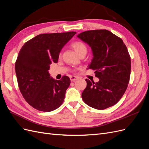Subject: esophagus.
<instances>
[{"label": "esophagus", "mask_w": 149, "mask_h": 149, "mask_svg": "<svg viewBox=\"0 0 149 149\" xmlns=\"http://www.w3.org/2000/svg\"><path fill=\"white\" fill-rule=\"evenodd\" d=\"M78 79V77H77V76H70V80L71 81H74L77 80Z\"/></svg>", "instance_id": "esophagus-1"}]
</instances>
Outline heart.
I'll return each mask as SVG.
<instances>
[{
  "instance_id": "b5f03b06",
  "label": "heart",
  "mask_w": 149,
  "mask_h": 149,
  "mask_svg": "<svg viewBox=\"0 0 149 149\" xmlns=\"http://www.w3.org/2000/svg\"><path fill=\"white\" fill-rule=\"evenodd\" d=\"M72 47L73 48V49L76 52V53L79 55V54L82 53H86L87 52V47L86 45L80 41H76L73 42L71 44Z\"/></svg>"
}]
</instances>
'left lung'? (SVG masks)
<instances>
[{
    "label": "left lung",
    "instance_id": "left-lung-1",
    "mask_svg": "<svg viewBox=\"0 0 149 149\" xmlns=\"http://www.w3.org/2000/svg\"><path fill=\"white\" fill-rule=\"evenodd\" d=\"M77 37L91 48L93 58L88 69L100 81L86 79L83 101L94 109L102 110L115 105L123 97L129 82L131 61L123 40L107 30H88Z\"/></svg>",
    "mask_w": 149,
    "mask_h": 149
}]
</instances>
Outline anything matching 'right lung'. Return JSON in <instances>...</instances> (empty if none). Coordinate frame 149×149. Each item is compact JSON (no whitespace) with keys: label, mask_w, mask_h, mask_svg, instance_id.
Listing matches in <instances>:
<instances>
[{"label":"right lung","mask_w":149,"mask_h":149,"mask_svg":"<svg viewBox=\"0 0 149 149\" xmlns=\"http://www.w3.org/2000/svg\"><path fill=\"white\" fill-rule=\"evenodd\" d=\"M76 33L40 34L20 49L15 66L17 82L25 101L35 109L50 112L63 102L70 79L64 76L60 80L55 79L48 70L52 63L58 62L62 48Z\"/></svg>","instance_id":"right-lung-1"}]
</instances>
